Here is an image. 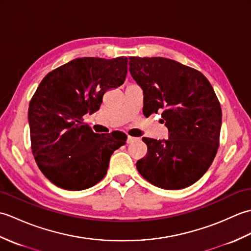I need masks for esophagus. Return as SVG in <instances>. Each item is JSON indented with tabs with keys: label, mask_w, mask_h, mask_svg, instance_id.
<instances>
[{
	"label": "esophagus",
	"mask_w": 251,
	"mask_h": 251,
	"mask_svg": "<svg viewBox=\"0 0 251 251\" xmlns=\"http://www.w3.org/2000/svg\"><path fill=\"white\" fill-rule=\"evenodd\" d=\"M137 140V138H135V137H131V136H128L127 137V143H132V142H135Z\"/></svg>",
	"instance_id": "34e87169"
}]
</instances>
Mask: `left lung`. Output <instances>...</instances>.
I'll return each mask as SVG.
<instances>
[{"mask_svg": "<svg viewBox=\"0 0 251 251\" xmlns=\"http://www.w3.org/2000/svg\"><path fill=\"white\" fill-rule=\"evenodd\" d=\"M129 71L143 90V114L162 112L169 132L167 140L142 138L148 153L138 172L165 190L195 183L219 148L222 112L214 88L200 71L168 58L129 57Z\"/></svg>", "mask_w": 251, "mask_h": 251, "instance_id": "left-lung-1", "label": "left lung"}]
</instances>
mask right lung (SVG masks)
<instances>
[{
  "instance_id": "right-lung-1",
  "label": "right lung",
  "mask_w": 251,
  "mask_h": 251,
  "mask_svg": "<svg viewBox=\"0 0 251 251\" xmlns=\"http://www.w3.org/2000/svg\"><path fill=\"white\" fill-rule=\"evenodd\" d=\"M126 57L76 58L42 79L29 103L32 153L51 183L81 191L104 178L110 157L125 134L99 135L84 123L98 111L106 90L124 83Z\"/></svg>"
}]
</instances>
